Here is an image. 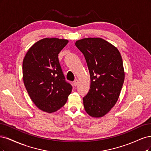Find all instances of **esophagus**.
<instances>
[{
	"label": "esophagus",
	"mask_w": 151,
	"mask_h": 151,
	"mask_svg": "<svg viewBox=\"0 0 151 151\" xmlns=\"http://www.w3.org/2000/svg\"><path fill=\"white\" fill-rule=\"evenodd\" d=\"M78 80H75L74 81V82H73L74 86H76V85H78Z\"/></svg>",
	"instance_id": "1"
}]
</instances>
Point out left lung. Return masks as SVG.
<instances>
[{
  "mask_svg": "<svg viewBox=\"0 0 151 151\" xmlns=\"http://www.w3.org/2000/svg\"><path fill=\"white\" fill-rule=\"evenodd\" d=\"M83 54L90 76V88L83 97L86 112L95 118L109 113L117 101L125 78L122 56L117 48L100 37L75 42Z\"/></svg>",
  "mask_w": 151,
  "mask_h": 151,
  "instance_id": "left-lung-1",
  "label": "left lung"
}]
</instances>
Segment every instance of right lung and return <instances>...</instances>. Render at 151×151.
Listing matches in <instances>:
<instances>
[{"instance_id":"add662e5","label":"right lung","mask_w":151,"mask_h":151,"mask_svg":"<svg viewBox=\"0 0 151 151\" xmlns=\"http://www.w3.org/2000/svg\"><path fill=\"white\" fill-rule=\"evenodd\" d=\"M68 40L44 38L29 49L22 63L24 84L37 107L47 113L60 109L72 90L66 82L58 54Z\"/></svg>"}]
</instances>
